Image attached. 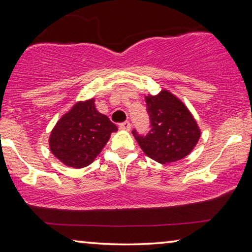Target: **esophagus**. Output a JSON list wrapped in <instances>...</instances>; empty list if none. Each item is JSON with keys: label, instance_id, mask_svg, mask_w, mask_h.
Listing matches in <instances>:
<instances>
[{"label": "esophagus", "instance_id": "1", "mask_svg": "<svg viewBox=\"0 0 252 252\" xmlns=\"http://www.w3.org/2000/svg\"><path fill=\"white\" fill-rule=\"evenodd\" d=\"M119 129L120 130H126V131H129L131 129V125L129 121H126V122H122L119 125Z\"/></svg>", "mask_w": 252, "mask_h": 252}]
</instances>
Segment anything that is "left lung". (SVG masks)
<instances>
[{
	"mask_svg": "<svg viewBox=\"0 0 252 252\" xmlns=\"http://www.w3.org/2000/svg\"><path fill=\"white\" fill-rule=\"evenodd\" d=\"M150 127L147 134L132 130L140 148L157 162L167 164L187 157L200 138L192 114L182 102L167 90L146 96Z\"/></svg>",
	"mask_w": 252,
	"mask_h": 252,
	"instance_id": "8db88e82",
	"label": "left lung"
}]
</instances>
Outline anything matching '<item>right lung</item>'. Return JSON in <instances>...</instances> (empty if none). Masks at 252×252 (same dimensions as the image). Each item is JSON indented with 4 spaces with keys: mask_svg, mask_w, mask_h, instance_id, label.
I'll use <instances>...</instances> for the list:
<instances>
[{
    "mask_svg": "<svg viewBox=\"0 0 252 252\" xmlns=\"http://www.w3.org/2000/svg\"><path fill=\"white\" fill-rule=\"evenodd\" d=\"M116 131L117 126L95 109L94 100L78 102L51 132V152L67 167H87Z\"/></svg>",
    "mask_w": 252,
    "mask_h": 252,
    "instance_id": "obj_1",
    "label": "right lung"
}]
</instances>
